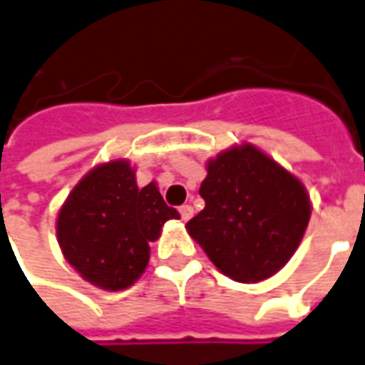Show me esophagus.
I'll return each instance as SVG.
<instances>
[{
	"label": "esophagus",
	"mask_w": 365,
	"mask_h": 365,
	"mask_svg": "<svg viewBox=\"0 0 365 365\" xmlns=\"http://www.w3.org/2000/svg\"><path fill=\"white\" fill-rule=\"evenodd\" d=\"M180 213H182L183 221H190L191 215H193V207H191V205H182V207H180Z\"/></svg>",
	"instance_id": "obj_1"
}]
</instances>
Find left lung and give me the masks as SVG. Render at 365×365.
Returning a JSON list of instances; mask_svg holds the SVG:
<instances>
[{
  "label": "left lung",
  "instance_id": "8db88e82",
  "mask_svg": "<svg viewBox=\"0 0 365 365\" xmlns=\"http://www.w3.org/2000/svg\"><path fill=\"white\" fill-rule=\"evenodd\" d=\"M205 207L187 233L237 282H259L290 261L312 205L304 183L253 144L227 148L205 164Z\"/></svg>",
  "mask_w": 365,
  "mask_h": 365
}]
</instances>
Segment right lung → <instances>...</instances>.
Listing matches in <instances>:
<instances>
[{
    "label": "right lung",
    "mask_w": 365,
    "mask_h": 365,
    "mask_svg": "<svg viewBox=\"0 0 365 365\" xmlns=\"http://www.w3.org/2000/svg\"><path fill=\"white\" fill-rule=\"evenodd\" d=\"M170 219L154 182L138 187L128 160L94 165L76 183L57 215V241L63 257L81 277L103 290H124L146 271L150 243Z\"/></svg>",
    "instance_id": "right-lung-1"
}]
</instances>
